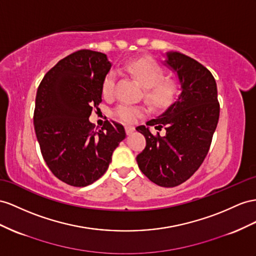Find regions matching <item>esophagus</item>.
<instances>
[{
  "mask_svg": "<svg viewBox=\"0 0 256 256\" xmlns=\"http://www.w3.org/2000/svg\"><path fill=\"white\" fill-rule=\"evenodd\" d=\"M134 130H135V128L132 126H126V132L128 135L132 134V133L134 132Z\"/></svg>",
  "mask_w": 256,
  "mask_h": 256,
  "instance_id": "esophagus-1",
  "label": "esophagus"
}]
</instances>
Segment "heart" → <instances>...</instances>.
Masks as SVG:
<instances>
[{
	"mask_svg": "<svg viewBox=\"0 0 256 256\" xmlns=\"http://www.w3.org/2000/svg\"><path fill=\"white\" fill-rule=\"evenodd\" d=\"M126 70L142 83V86L146 88V98L154 107H168L178 95V85L172 80H162L163 71L152 60H132L126 64ZM114 88L116 74L114 71H110L104 78L102 95L104 97L112 96ZM114 114L121 121L132 123L144 114V109L128 104H121L114 109Z\"/></svg>",
	"mask_w": 256,
	"mask_h": 256,
	"instance_id": "1",
	"label": "heart"
}]
</instances>
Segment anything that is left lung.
Returning a JSON list of instances; mask_svg holds the SVG:
<instances>
[{
	"mask_svg": "<svg viewBox=\"0 0 256 256\" xmlns=\"http://www.w3.org/2000/svg\"><path fill=\"white\" fill-rule=\"evenodd\" d=\"M164 64L178 76L182 93L156 119L146 124L164 128L161 137L145 126L136 130L146 138V147L136 156L140 171L154 184L175 187L200 168L208 152L220 118L215 78L204 66L178 52H168Z\"/></svg>",
	"mask_w": 256,
	"mask_h": 256,
	"instance_id": "left-lung-1",
	"label": "left lung"
}]
</instances>
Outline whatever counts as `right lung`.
<instances>
[{
    "label": "right lung",
    "mask_w": 256,
    "mask_h": 256,
    "mask_svg": "<svg viewBox=\"0 0 256 256\" xmlns=\"http://www.w3.org/2000/svg\"><path fill=\"white\" fill-rule=\"evenodd\" d=\"M110 68L104 54L81 50L58 62L38 85L34 123L41 154L52 173L70 186L85 187L102 178L126 138L120 123L107 120L94 130L88 120L102 102Z\"/></svg>",
    "instance_id": "1"
}]
</instances>
